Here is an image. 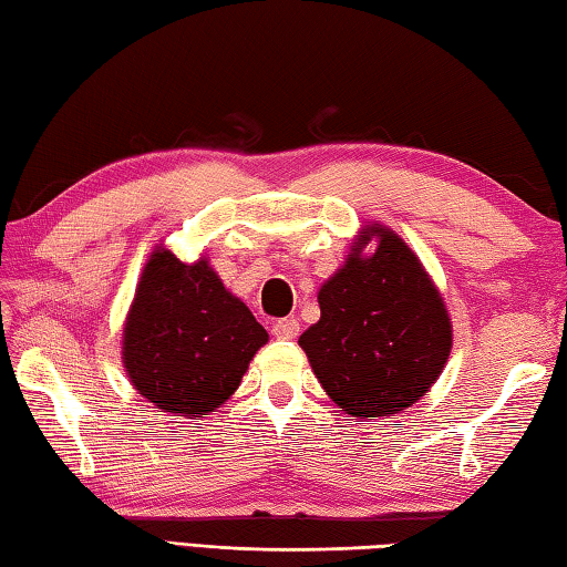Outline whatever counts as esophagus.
<instances>
[{
	"instance_id": "obj_1",
	"label": "esophagus",
	"mask_w": 567,
	"mask_h": 567,
	"mask_svg": "<svg viewBox=\"0 0 567 567\" xmlns=\"http://www.w3.org/2000/svg\"><path fill=\"white\" fill-rule=\"evenodd\" d=\"M272 332H275V338H280V340H292V338H297V334H300V322H297L295 318L277 320L272 324Z\"/></svg>"
}]
</instances>
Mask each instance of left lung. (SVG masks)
Returning a JSON list of instances; mask_svg holds the SVG:
<instances>
[{
    "label": "left lung",
    "instance_id": "8db88e82",
    "mask_svg": "<svg viewBox=\"0 0 567 567\" xmlns=\"http://www.w3.org/2000/svg\"><path fill=\"white\" fill-rule=\"evenodd\" d=\"M370 238L377 252L362 256ZM318 302L320 320L300 334V348L348 415H395L433 388L453 348V324L417 255L392 229L364 227Z\"/></svg>",
    "mask_w": 567,
    "mask_h": 567
}]
</instances>
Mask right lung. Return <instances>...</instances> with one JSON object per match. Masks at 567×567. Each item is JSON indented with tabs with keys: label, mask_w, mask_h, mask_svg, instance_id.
Returning a JSON list of instances; mask_svg holds the SVG:
<instances>
[{
	"label": "right lung",
	"mask_w": 567,
	"mask_h": 567,
	"mask_svg": "<svg viewBox=\"0 0 567 567\" xmlns=\"http://www.w3.org/2000/svg\"><path fill=\"white\" fill-rule=\"evenodd\" d=\"M267 330L207 260L157 247L122 330V362L142 398L177 417L215 412L239 388Z\"/></svg>",
	"instance_id": "right-lung-1"
}]
</instances>
